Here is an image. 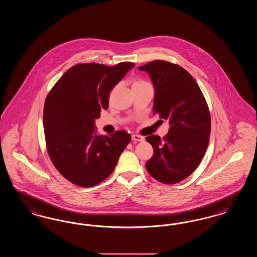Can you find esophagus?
<instances>
[{
  "instance_id": "34e87169",
  "label": "esophagus",
  "mask_w": 257,
  "mask_h": 257,
  "mask_svg": "<svg viewBox=\"0 0 257 257\" xmlns=\"http://www.w3.org/2000/svg\"><path fill=\"white\" fill-rule=\"evenodd\" d=\"M132 141L142 143V142L145 141V138L143 136H140V135H132Z\"/></svg>"
}]
</instances>
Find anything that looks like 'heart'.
<instances>
[{
  "label": "heart",
  "mask_w": 257,
  "mask_h": 257,
  "mask_svg": "<svg viewBox=\"0 0 257 257\" xmlns=\"http://www.w3.org/2000/svg\"><path fill=\"white\" fill-rule=\"evenodd\" d=\"M146 82H144V81H136L134 82V84H133V86H138V85H142V84H145Z\"/></svg>",
  "instance_id": "1"
}]
</instances>
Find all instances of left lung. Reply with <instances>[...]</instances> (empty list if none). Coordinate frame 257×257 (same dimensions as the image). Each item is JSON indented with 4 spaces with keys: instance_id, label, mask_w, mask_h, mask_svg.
I'll list each match as a JSON object with an SVG mask.
<instances>
[{
    "instance_id": "8db88e82",
    "label": "left lung",
    "mask_w": 257,
    "mask_h": 257,
    "mask_svg": "<svg viewBox=\"0 0 257 257\" xmlns=\"http://www.w3.org/2000/svg\"><path fill=\"white\" fill-rule=\"evenodd\" d=\"M149 74L154 86L153 112L168 119L169 133L147 141L154 150L146 164L149 174L164 184L191 175L207 149L211 118L207 103L191 74L169 61H153L138 67Z\"/></svg>"
}]
</instances>
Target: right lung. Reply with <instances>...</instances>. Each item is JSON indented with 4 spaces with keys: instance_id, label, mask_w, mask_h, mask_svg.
I'll use <instances>...</instances> for the list:
<instances>
[{
    "instance_id": "add662e5",
    "label": "right lung",
    "mask_w": 257,
    "mask_h": 257,
    "mask_svg": "<svg viewBox=\"0 0 257 257\" xmlns=\"http://www.w3.org/2000/svg\"><path fill=\"white\" fill-rule=\"evenodd\" d=\"M133 62L114 66L76 64L62 75L46 98L43 127L52 163L63 177L80 187H92L113 171L131 141L126 131L98 135L95 119L109 106L110 90Z\"/></svg>"
}]
</instances>
